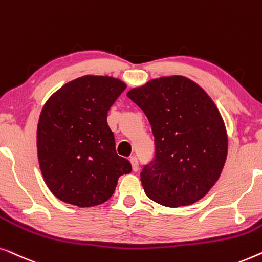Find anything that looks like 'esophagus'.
I'll use <instances>...</instances> for the list:
<instances>
[{
  "mask_svg": "<svg viewBox=\"0 0 262 262\" xmlns=\"http://www.w3.org/2000/svg\"><path fill=\"white\" fill-rule=\"evenodd\" d=\"M129 161H130V165H132V169L134 172H136L139 169V164H138V159H136L135 157H130V159H129Z\"/></svg>",
  "mask_w": 262,
  "mask_h": 262,
  "instance_id": "34e87169",
  "label": "esophagus"
}]
</instances>
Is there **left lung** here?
Segmentation results:
<instances>
[{"instance_id": "obj_1", "label": "left lung", "mask_w": 262, "mask_h": 262, "mask_svg": "<svg viewBox=\"0 0 262 262\" xmlns=\"http://www.w3.org/2000/svg\"><path fill=\"white\" fill-rule=\"evenodd\" d=\"M146 114L156 158L141 172L149 200L178 208L202 200L219 180L228 153L223 117L211 97L184 76L150 79L127 93Z\"/></svg>"}]
</instances>
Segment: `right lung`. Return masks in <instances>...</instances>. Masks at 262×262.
<instances>
[{
    "instance_id": "obj_1",
    "label": "right lung",
    "mask_w": 262,
    "mask_h": 262,
    "mask_svg": "<svg viewBox=\"0 0 262 262\" xmlns=\"http://www.w3.org/2000/svg\"><path fill=\"white\" fill-rule=\"evenodd\" d=\"M126 83L86 75L66 83L47 99L36 129L39 166L58 200L88 208L112 197L132 165L117 156L106 123L108 110Z\"/></svg>"
}]
</instances>
